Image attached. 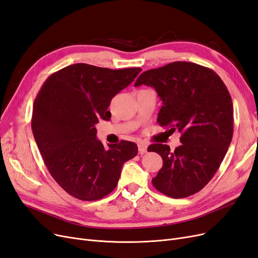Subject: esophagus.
Here are the masks:
<instances>
[{
	"label": "esophagus",
	"instance_id": "34e87169",
	"mask_svg": "<svg viewBox=\"0 0 258 258\" xmlns=\"http://www.w3.org/2000/svg\"><path fill=\"white\" fill-rule=\"evenodd\" d=\"M138 147H139L140 155H144V154L147 153V145L145 143H143V142H141V143H139Z\"/></svg>",
	"mask_w": 258,
	"mask_h": 258
}]
</instances>
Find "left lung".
<instances>
[{"mask_svg": "<svg viewBox=\"0 0 258 258\" xmlns=\"http://www.w3.org/2000/svg\"><path fill=\"white\" fill-rule=\"evenodd\" d=\"M154 87L162 106L160 126L181 133L174 152L165 144L150 145L163 160L152 182L166 197L182 199L210 180L227 153L234 132L233 101L221 78L207 67L173 61L142 74L135 86Z\"/></svg>", "mask_w": 258, "mask_h": 258, "instance_id": "1", "label": "left lung"}]
</instances>
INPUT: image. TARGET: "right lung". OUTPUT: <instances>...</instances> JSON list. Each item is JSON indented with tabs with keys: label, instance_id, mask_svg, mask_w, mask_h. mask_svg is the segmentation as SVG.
<instances>
[{
	"label": "right lung",
	"instance_id": "right-lung-1",
	"mask_svg": "<svg viewBox=\"0 0 258 258\" xmlns=\"http://www.w3.org/2000/svg\"><path fill=\"white\" fill-rule=\"evenodd\" d=\"M141 70L79 63L42 84L34 101L32 131L50 174L72 197L104 198L116 188L123 163L137 156L138 146L129 141L104 148L96 138V123L111 118L112 98Z\"/></svg>",
	"mask_w": 258,
	"mask_h": 258
}]
</instances>
